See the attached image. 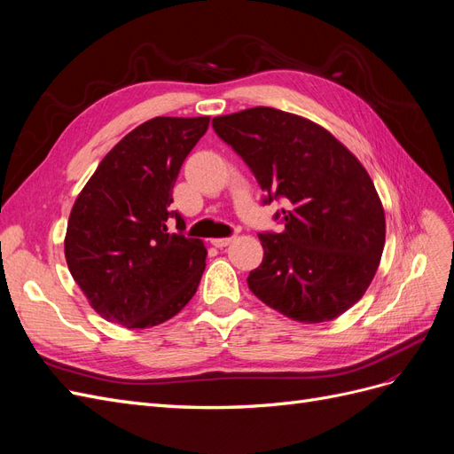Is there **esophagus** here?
Returning <instances> with one entry per match:
<instances>
[{"instance_id": "esophagus-1", "label": "esophagus", "mask_w": 454, "mask_h": 454, "mask_svg": "<svg viewBox=\"0 0 454 454\" xmlns=\"http://www.w3.org/2000/svg\"><path fill=\"white\" fill-rule=\"evenodd\" d=\"M232 240H235V237H227V239H214L212 244L215 246V248H225V246H229Z\"/></svg>"}]
</instances>
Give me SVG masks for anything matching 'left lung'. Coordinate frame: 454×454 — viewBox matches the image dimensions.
Listing matches in <instances>:
<instances>
[{
	"mask_svg": "<svg viewBox=\"0 0 454 454\" xmlns=\"http://www.w3.org/2000/svg\"><path fill=\"white\" fill-rule=\"evenodd\" d=\"M215 134L254 172L282 232H261L263 261L252 294L287 318L320 324L358 303L384 248V210L369 174L333 134L274 107L212 121Z\"/></svg>",
	"mask_w": 454,
	"mask_h": 454,
	"instance_id": "obj_1",
	"label": "left lung"
}]
</instances>
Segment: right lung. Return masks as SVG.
Listing matches in <instances>:
<instances>
[{
	"label": "right lung",
	"mask_w": 454,
	"mask_h": 454,
	"mask_svg": "<svg viewBox=\"0 0 454 454\" xmlns=\"http://www.w3.org/2000/svg\"><path fill=\"white\" fill-rule=\"evenodd\" d=\"M210 117H155L102 159L67 222L64 254L90 307L129 329L170 320L195 295L206 248L170 210L185 157ZM176 219L177 233L168 231Z\"/></svg>",
	"instance_id": "1"
}]
</instances>
